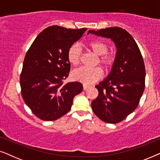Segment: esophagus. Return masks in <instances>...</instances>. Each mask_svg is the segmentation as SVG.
Instances as JSON below:
<instances>
[{
    "label": "esophagus",
    "mask_w": 160,
    "mask_h": 160,
    "mask_svg": "<svg viewBox=\"0 0 160 160\" xmlns=\"http://www.w3.org/2000/svg\"><path fill=\"white\" fill-rule=\"evenodd\" d=\"M89 87V86H88V85H87V84H83V89H84V90H86L87 89H88Z\"/></svg>",
    "instance_id": "34e87169"
}]
</instances>
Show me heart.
<instances>
[{
  "instance_id": "1",
  "label": "heart",
  "mask_w": 160,
  "mask_h": 160,
  "mask_svg": "<svg viewBox=\"0 0 160 160\" xmlns=\"http://www.w3.org/2000/svg\"><path fill=\"white\" fill-rule=\"evenodd\" d=\"M88 47L92 52L96 55L99 56L97 63L99 62L105 70H108L112 66L113 57L108 53V45L104 41L100 40H94L88 43ZM82 57V50L79 46L73 43L69 47L67 52V58L68 62L73 66H77L80 63ZM73 79L83 83L84 84H91L97 82L102 77V70L96 67L93 68H80L76 69L72 73Z\"/></svg>"
}]
</instances>
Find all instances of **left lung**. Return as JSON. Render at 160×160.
<instances>
[{"label": "left lung", "instance_id": "1", "mask_svg": "<svg viewBox=\"0 0 160 160\" xmlns=\"http://www.w3.org/2000/svg\"><path fill=\"white\" fill-rule=\"evenodd\" d=\"M89 33L111 38L117 47L110 73L95 86L98 96L92 102V108L102 121L119 123L135 111L143 93L146 69L143 57L132 36L121 28L90 30Z\"/></svg>", "mask_w": 160, "mask_h": 160}]
</instances>
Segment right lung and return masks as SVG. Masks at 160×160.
I'll return each instance as SVG.
<instances>
[{"label":"right lung","mask_w":160,"mask_h":160,"mask_svg":"<svg viewBox=\"0 0 160 160\" xmlns=\"http://www.w3.org/2000/svg\"><path fill=\"white\" fill-rule=\"evenodd\" d=\"M86 30L50 26L38 34L26 53L19 78L21 94L32 112L43 121L67 113L73 98L82 92L80 82L64 84L63 81L71 69L68 50Z\"/></svg>","instance_id":"obj_1"}]
</instances>
